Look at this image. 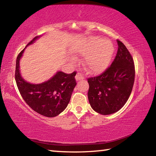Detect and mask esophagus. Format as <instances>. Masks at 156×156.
<instances>
[{"instance_id": "34e87169", "label": "esophagus", "mask_w": 156, "mask_h": 156, "mask_svg": "<svg viewBox=\"0 0 156 156\" xmlns=\"http://www.w3.org/2000/svg\"><path fill=\"white\" fill-rule=\"evenodd\" d=\"M84 78V76L83 74H82L80 72H78L76 73V80H83V79Z\"/></svg>"}]
</instances>
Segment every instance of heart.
<instances>
[{
  "instance_id": "1",
  "label": "heart",
  "mask_w": 156,
  "mask_h": 156,
  "mask_svg": "<svg viewBox=\"0 0 156 156\" xmlns=\"http://www.w3.org/2000/svg\"><path fill=\"white\" fill-rule=\"evenodd\" d=\"M82 56H87L85 64L91 72L103 71L109 64L113 53L112 42L107 39L99 40L96 37H90L83 41L76 49Z\"/></svg>"
}]
</instances>
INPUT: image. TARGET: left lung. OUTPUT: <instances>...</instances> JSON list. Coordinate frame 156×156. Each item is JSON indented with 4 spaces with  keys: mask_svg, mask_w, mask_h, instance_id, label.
I'll return each instance as SVG.
<instances>
[{
    "mask_svg": "<svg viewBox=\"0 0 156 156\" xmlns=\"http://www.w3.org/2000/svg\"><path fill=\"white\" fill-rule=\"evenodd\" d=\"M117 54L101 74L87 79L88 99L92 109L102 115L119 111L127 101L135 79V66L130 52L117 40Z\"/></svg>",
    "mask_w": 156,
    "mask_h": 156,
    "instance_id": "8db88e82",
    "label": "left lung"
}]
</instances>
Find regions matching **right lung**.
Instances as JSON below:
<instances>
[{
    "instance_id": "1",
    "label": "right lung",
    "mask_w": 156,
    "mask_h": 156,
    "mask_svg": "<svg viewBox=\"0 0 156 156\" xmlns=\"http://www.w3.org/2000/svg\"><path fill=\"white\" fill-rule=\"evenodd\" d=\"M38 37H35L27 46L33 43ZM25 49L18 55L15 71L16 83L21 96L39 114L49 118L57 116L65 109L70 101L76 85V72L72 73L58 72L44 83L38 84L29 83L21 77L19 70V61Z\"/></svg>"
}]
</instances>
